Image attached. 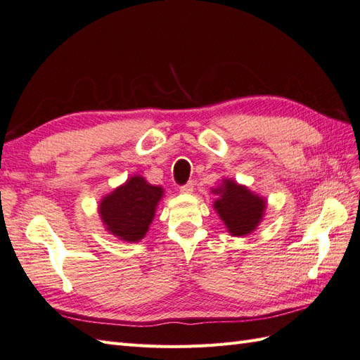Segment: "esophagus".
<instances>
[{
  "instance_id": "1",
  "label": "esophagus",
  "mask_w": 360,
  "mask_h": 360,
  "mask_svg": "<svg viewBox=\"0 0 360 360\" xmlns=\"http://www.w3.org/2000/svg\"><path fill=\"white\" fill-rule=\"evenodd\" d=\"M179 191H181V193H184V195H188V193H191V191H193V182L184 184V186H181V187H179Z\"/></svg>"
}]
</instances>
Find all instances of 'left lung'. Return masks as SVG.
I'll use <instances>...</instances> for the list:
<instances>
[{
  "mask_svg": "<svg viewBox=\"0 0 360 360\" xmlns=\"http://www.w3.org/2000/svg\"><path fill=\"white\" fill-rule=\"evenodd\" d=\"M214 208L233 236L250 234L262 220L266 202L234 181H224Z\"/></svg>",
  "mask_w": 360,
  "mask_h": 360,
  "instance_id": "obj_1",
  "label": "left lung"
}]
</instances>
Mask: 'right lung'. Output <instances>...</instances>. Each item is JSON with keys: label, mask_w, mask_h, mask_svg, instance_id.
<instances>
[{"label": "right lung", "mask_w": 360, "mask_h": 360, "mask_svg": "<svg viewBox=\"0 0 360 360\" xmlns=\"http://www.w3.org/2000/svg\"><path fill=\"white\" fill-rule=\"evenodd\" d=\"M162 188L134 176L100 204V216L108 231L126 242L141 240L155 216Z\"/></svg>", "instance_id": "1"}]
</instances>
